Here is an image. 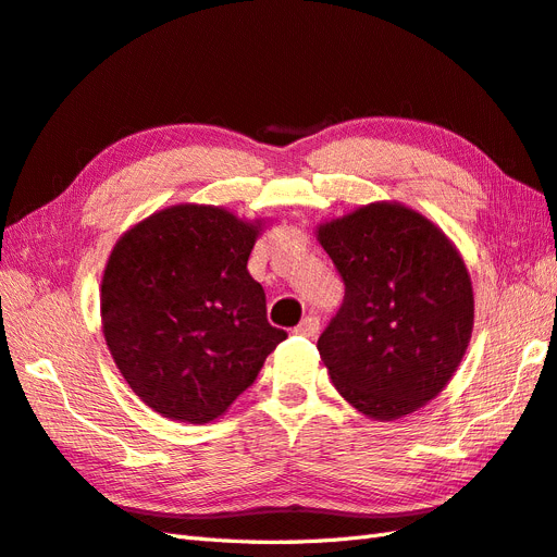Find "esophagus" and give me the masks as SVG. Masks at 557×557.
Masks as SVG:
<instances>
[{"instance_id": "esophagus-1", "label": "esophagus", "mask_w": 557, "mask_h": 557, "mask_svg": "<svg viewBox=\"0 0 557 557\" xmlns=\"http://www.w3.org/2000/svg\"><path fill=\"white\" fill-rule=\"evenodd\" d=\"M296 333H300V336H308V338H314L317 333H320V320H317L314 314H308L304 322H300L296 329Z\"/></svg>"}]
</instances>
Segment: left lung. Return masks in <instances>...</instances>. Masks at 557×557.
I'll return each instance as SVG.
<instances>
[{
  "instance_id": "left-lung-1",
  "label": "left lung",
  "mask_w": 557,
  "mask_h": 557,
  "mask_svg": "<svg viewBox=\"0 0 557 557\" xmlns=\"http://www.w3.org/2000/svg\"><path fill=\"white\" fill-rule=\"evenodd\" d=\"M314 235L345 282L317 341L338 394L380 422L436 399L473 331V287L455 243L394 200L361 205Z\"/></svg>"
}]
</instances>
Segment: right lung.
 I'll list each match as a JSON object with an SVG mask.
<instances>
[{"label":"right lung","mask_w":557,"mask_h":557,"mask_svg":"<svg viewBox=\"0 0 557 557\" xmlns=\"http://www.w3.org/2000/svg\"><path fill=\"white\" fill-rule=\"evenodd\" d=\"M261 219L182 202L125 231L100 284L102 333L128 387L158 416L205 424L287 338L265 320L247 261Z\"/></svg>","instance_id":"obj_1"}]
</instances>
